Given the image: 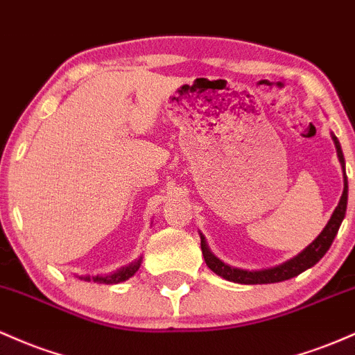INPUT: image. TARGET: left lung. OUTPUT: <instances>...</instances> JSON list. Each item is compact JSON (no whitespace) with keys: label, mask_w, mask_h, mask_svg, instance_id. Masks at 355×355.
Segmentation results:
<instances>
[{"label":"left lung","mask_w":355,"mask_h":355,"mask_svg":"<svg viewBox=\"0 0 355 355\" xmlns=\"http://www.w3.org/2000/svg\"><path fill=\"white\" fill-rule=\"evenodd\" d=\"M332 139H334V146H336V150H337L338 162H340L342 171H344V157H342L340 146H338V141L334 137V135ZM345 208H347V182H345V178H344V191H342V196L338 199L336 209H334L332 216H330L327 225L324 226V230H322L315 240L310 243V245H306L300 253L277 266H270V268H263V270H241V268H234V266L223 263L220 258H216L209 252L205 236L199 233V238H201L202 258H205L206 265H208L211 272L216 273L218 277H223L225 280L234 282V284H243V285L260 284L261 285V284H277V282L288 280V278H293L297 277L298 273L305 272L306 268L315 265L317 261L324 257L325 252L329 250V246L332 245L334 238H336L338 226H340L342 220H344Z\"/></svg>","instance_id":"left-lung-1"}]
</instances>
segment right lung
I'll return each mask as SVG.
<instances>
[{
	"mask_svg": "<svg viewBox=\"0 0 355 355\" xmlns=\"http://www.w3.org/2000/svg\"><path fill=\"white\" fill-rule=\"evenodd\" d=\"M139 266H141V260H135L132 263L125 265V266H121L119 270H115L112 273H105V275H95V277H90V275H87V277H78L80 280H85V282H97V284H121V282L127 280V278H130L132 275L137 272Z\"/></svg>",
	"mask_w": 355,
	"mask_h": 355,
	"instance_id": "right-lung-1",
	"label": "right lung"
}]
</instances>
